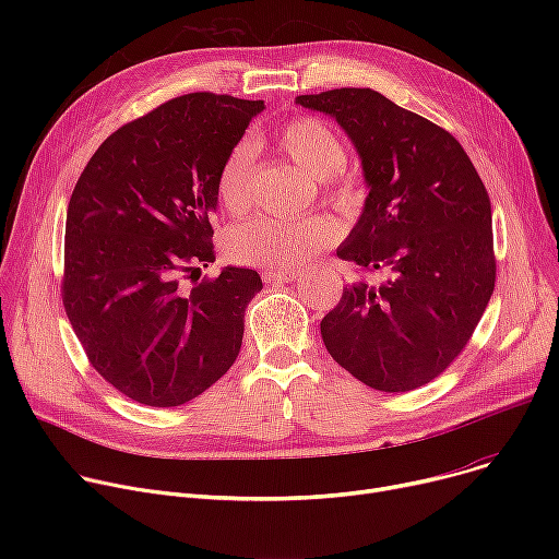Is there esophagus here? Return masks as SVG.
I'll list each match as a JSON object with an SVG mask.
<instances>
[{
  "mask_svg": "<svg viewBox=\"0 0 559 559\" xmlns=\"http://www.w3.org/2000/svg\"><path fill=\"white\" fill-rule=\"evenodd\" d=\"M262 278L267 283H287V281L297 278V272L295 270H267L262 274Z\"/></svg>",
  "mask_w": 559,
  "mask_h": 559,
  "instance_id": "obj_1",
  "label": "esophagus"
}]
</instances>
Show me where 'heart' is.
Here are the masks:
<instances>
[{
	"mask_svg": "<svg viewBox=\"0 0 559 559\" xmlns=\"http://www.w3.org/2000/svg\"><path fill=\"white\" fill-rule=\"evenodd\" d=\"M281 152L297 163L321 192L335 203L356 194V181L342 171L346 150L342 138L324 120L301 115L278 131ZM253 160L251 142L235 144L217 174V197L230 215H245L253 205ZM337 240V226L324 215L281 219L258 215L226 235V251L233 260L264 270H292Z\"/></svg>",
	"mask_w": 559,
	"mask_h": 559,
	"instance_id": "b5f03b06",
	"label": "heart"
}]
</instances>
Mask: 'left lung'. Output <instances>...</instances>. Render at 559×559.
Instances as JSON below:
<instances>
[{
  "instance_id": "8db88e82",
  "label": "left lung",
  "mask_w": 559,
  "mask_h": 559,
  "mask_svg": "<svg viewBox=\"0 0 559 559\" xmlns=\"http://www.w3.org/2000/svg\"><path fill=\"white\" fill-rule=\"evenodd\" d=\"M354 142L369 188L337 255L388 281H356L321 319L333 360L380 392L417 390L472 340L496 281L491 203L462 144L371 87L301 95Z\"/></svg>"
}]
</instances>
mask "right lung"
I'll list each match as a JSON object with an SVG mask.
<instances>
[{
    "mask_svg": "<svg viewBox=\"0 0 559 559\" xmlns=\"http://www.w3.org/2000/svg\"><path fill=\"white\" fill-rule=\"evenodd\" d=\"M264 102L190 93L110 133L74 186L63 306L87 360L152 407L197 399L240 354L258 272L215 262L217 174Z\"/></svg>",
    "mask_w": 559,
    "mask_h": 559,
    "instance_id": "right-lung-1",
    "label": "right lung"
}]
</instances>
